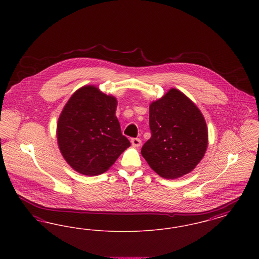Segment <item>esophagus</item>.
Segmentation results:
<instances>
[{
    "instance_id": "esophagus-1",
    "label": "esophagus",
    "mask_w": 259,
    "mask_h": 259,
    "mask_svg": "<svg viewBox=\"0 0 259 259\" xmlns=\"http://www.w3.org/2000/svg\"><path fill=\"white\" fill-rule=\"evenodd\" d=\"M131 143H132V146H134L136 148H138V147H140V146H141L142 141H141L139 138H133V139L131 140Z\"/></svg>"
}]
</instances>
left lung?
<instances>
[{
    "label": "left lung",
    "instance_id": "obj_1",
    "mask_svg": "<svg viewBox=\"0 0 259 259\" xmlns=\"http://www.w3.org/2000/svg\"><path fill=\"white\" fill-rule=\"evenodd\" d=\"M150 139L142 155L164 179L191 172L208 146L206 121L197 107L177 89H171L149 106Z\"/></svg>",
    "mask_w": 259,
    "mask_h": 259
}]
</instances>
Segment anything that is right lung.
I'll list each match as a JSON object with an SVG mask.
<instances>
[{"instance_id": "1", "label": "right lung", "mask_w": 259, "mask_h": 259, "mask_svg": "<svg viewBox=\"0 0 259 259\" xmlns=\"http://www.w3.org/2000/svg\"><path fill=\"white\" fill-rule=\"evenodd\" d=\"M116 99L94 87L74 92L57 125L62 155L76 172L95 176L106 172L128 147L115 116Z\"/></svg>"}]
</instances>
